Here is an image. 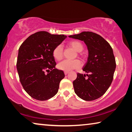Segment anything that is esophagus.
<instances>
[{
    "instance_id": "1",
    "label": "esophagus",
    "mask_w": 132,
    "mask_h": 132,
    "mask_svg": "<svg viewBox=\"0 0 132 132\" xmlns=\"http://www.w3.org/2000/svg\"><path fill=\"white\" fill-rule=\"evenodd\" d=\"M68 73H69V71H64V73H65V75H67Z\"/></svg>"
}]
</instances>
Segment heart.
I'll return each instance as SVG.
<instances>
[{"instance_id": "1", "label": "heart", "mask_w": 132, "mask_h": 132, "mask_svg": "<svg viewBox=\"0 0 132 132\" xmlns=\"http://www.w3.org/2000/svg\"><path fill=\"white\" fill-rule=\"evenodd\" d=\"M68 45L72 47L77 52H79V55L83 59H85V55L80 53L84 49V45L79 41L72 40L68 43ZM52 54L54 59L60 61L63 57V48L61 45H57L53 50ZM81 66V62L79 60H65L58 64V68L62 71H69L73 69L78 68Z\"/></svg>"}]
</instances>
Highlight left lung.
Segmentation results:
<instances>
[{"mask_svg": "<svg viewBox=\"0 0 132 132\" xmlns=\"http://www.w3.org/2000/svg\"><path fill=\"white\" fill-rule=\"evenodd\" d=\"M84 41L89 51L87 61L83 71L88 74L77 73L73 82L75 93L85 101L96 100L104 94L112 82L116 61L109 43L92 32H82L69 36Z\"/></svg>", "mask_w": 132, "mask_h": 132, "instance_id": "obj_1", "label": "left lung"}]
</instances>
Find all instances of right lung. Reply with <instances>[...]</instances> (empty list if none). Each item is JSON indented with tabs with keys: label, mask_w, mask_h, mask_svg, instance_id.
Returning <instances> with one entry per match:
<instances>
[{
	"label": "right lung",
	"mask_w": 132,
	"mask_h": 132,
	"mask_svg": "<svg viewBox=\"0 0 132 132\" xmlns=\"http://www.w3.org/2000/svg\"><path fill=\"white\" fill-rule=\"evenodd\" d=\"M66 37L40 31L30 35L20 46L17 70L23 88L31 97L45 101L57 93L65 75L55 68L52 52ZM48 70L50 73L46 75Z\"/></svg>",
	"instance_id": "obj_1"
}]
</instances>
